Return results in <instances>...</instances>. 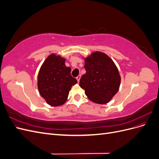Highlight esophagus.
Instances as JSON below:
<instances>
[{
    "mask_svg": "<svg viewBox=\"0 0 159 159\" xmlns=\"http://www.w3.org/2000/svg\"><path fill=\"white\" fill-rule=\"evenodd\" d=\"M80 78H81V75H79L78 77H77L76 78V79H77V80H78V81L79 82L80 81Z\"/></svg>",
    "mask_w": 159,
    "mask_h": 159,
    "instance_id": "obj_1",
    "label": "esophagus"
}]
</instances>
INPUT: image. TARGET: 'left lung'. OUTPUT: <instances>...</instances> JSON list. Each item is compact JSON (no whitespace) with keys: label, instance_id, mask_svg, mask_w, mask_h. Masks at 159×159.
I'll list each match as a JSON object with an SVG mask.
<instances>
[{"label":"left lung","instance_id":"obj_1","mask_svg":"<svg viewBox=\"0 0 159 159\" xmlns=\"http://www.w3.org/2000/svg\"><path fill=\"white\" fill-rule=\"evenodd\" d=\"M83 59L86 73L80 79V86L91 102L106 104L119 89L121 75L113 60L103 52L95 51Z\"/></svg>","mask_w":159,"mask_h":159}]
</instances>
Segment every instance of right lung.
<instances>
[{"mask_svg": "<svg viewBox=\"0 0 159 159\" xmlns=\"http://www.w3.org/2000/svg\"><path fill=\"white\" fill-rule=\"evenodd\" d=\"M65 61L66 58L60 55L51 54L43 62L38 74L39 93L52 107L64 105L72 85L78 83Z\"/></svg>", "mask_w": 159, "mask_h": 159, "instance_id": "1", "label": "right lung"}]
</instances>
